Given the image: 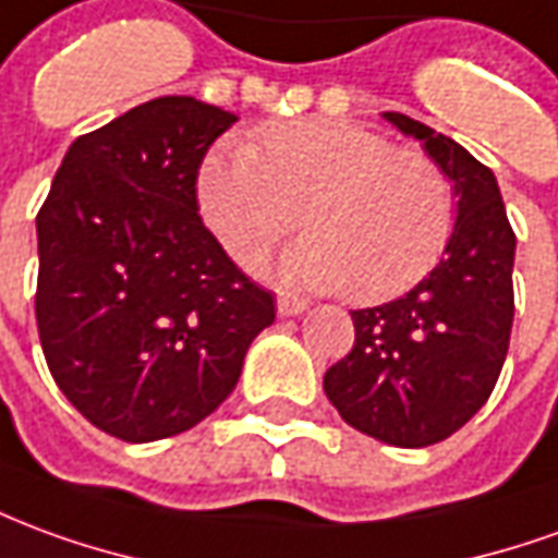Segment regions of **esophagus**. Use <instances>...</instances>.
I'll return each instance as SVG.
<instances>
[{
    "label": "esophagus",
    "instance_id": "esophagus-1",
    "mask_svg": "<svg viewBox=\"0 0 558 558\" xmlns=\"http://www.w3.org/2000/svg\"><path fill=\"white\" fill-rule=\"evenodd\" d=\"M305 307H307V302L295 299V295H290V292H280V295H278V314H280V317H295V314H302Z\"/></svg>",
    "mask_w": 558,
    "mask_h": 558
}]
</instances>
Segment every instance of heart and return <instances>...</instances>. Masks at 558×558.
I'll return each instance as SVG.
<instances>
[{
	"mask_svg": "<svg viewBox=\"0 0 558 558\" xmlns=\"http://www.w3.org/2000/svg\"><path fill=\"white\" fill-rule=\"evenodd\" d=\"M198 205L214 235L244 266L302 223L311 235L287 256V275L353 302L411 290L441 259L456 223L450 174L380 132L335 120L259 130L226 142L198 171Z\"/></svg>",
	"mask_w": 558,
	"mask_h": 558,
	"instance_id": "obj_1",
	"label": "heart"
}]
</instances>
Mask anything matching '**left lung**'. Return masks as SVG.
<instances>
[{"label":"left lung","mask_w":558,"mask_h":558,"mask_svg":"<svg viewBox=\"0 0 558 558\" xmlns=\"http://www.w3.org/2000/svg\"><path fill=\"white\" fill-rule=\"evenodd\" d=\"M453 181L459 217L432 275L387 305L350 311L356 341L323 377L344 423L392 447H428L469 423L496 389L513 326V251L496 174L462 144L384 114Z\"/></svg>","instance_id":"left-lung-1"}]
</instances>
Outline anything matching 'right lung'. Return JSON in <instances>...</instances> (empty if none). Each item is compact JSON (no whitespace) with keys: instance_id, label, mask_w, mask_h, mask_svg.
<instances>
[{"instance_id":"obj_1","label":"right lung","mask_w":558,"mask_h":558,"mask_svg":"<svg viewBox=\"0 0 558 558\" xmlns=\"http://www.w3.org/2000/svg\"><path fill=\"white\" fill-rule=\"evenodd\" d=\"M239 117L162 96L72 142L35 217V323L48 368L96 428L144 444L235 389L275 295L198 217V169Z\"/></svg>"}]
</instances>
